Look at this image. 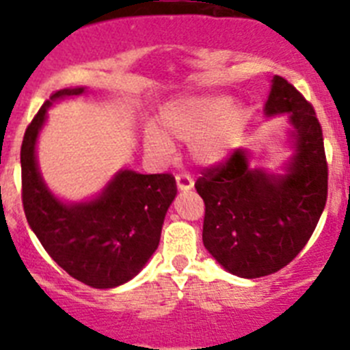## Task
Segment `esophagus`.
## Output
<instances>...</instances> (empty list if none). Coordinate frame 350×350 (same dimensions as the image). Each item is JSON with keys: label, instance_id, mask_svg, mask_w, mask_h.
<instances>
[{"label": "esophagus", "instance_id": "34e87169", "mask_svg": "<svg viewBox=\"0 0 350 350\" xmlns=\"http://www.w3.org/2000/svg\"><path fill=\"white\" fill-rule=\"evenodd\" d=\"M175 180H177L178 191H189V189H193L194 182H193V178H191L189 175H187V173H178L177 177H175Z\"/></svg>", "mask_w": 350, "mask_h": 350}]
</instances>
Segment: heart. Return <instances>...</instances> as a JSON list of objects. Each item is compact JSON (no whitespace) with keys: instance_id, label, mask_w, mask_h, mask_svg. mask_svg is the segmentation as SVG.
<instances>
[{"instance_id":"obj_1","label":"heart","mask_w":350,"mask_h":350,"mask_svg":"<svg viewBox=\"0 0 350 350\" xmlns=\"http://www.w3.org/2000/svg\"><path fill=\"white\" fill-rule=\"evenodd\" d=\"M245 124V110L226 96H191L166 105L159 129L145 131V148L156 157L173 152V140L191 142V156L205 166L219 165L233 152Z\"/></svg>"}]
</instances>
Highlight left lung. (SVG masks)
<instances>
[{
  "label": "left lung",
  "instance_id": "obj_1",
  "mask_svg": "<svg viewBox=\"0 0 350 350\" xmlns=\"http://www.w3.org/2000/svg\"><path fill=\"white\" fill-rule=\"evenodd\" d=\"M265 113H289L295 156L284 175L250 168L237 148L203 170L194 187L205 202L203 243L219 265L258 279L289 265L319 222L327 198V163L315 110L286 79L275 75Z\"/></svg>",
  "mask_w": 350,
  "mask_h": 350
}]
</instances>
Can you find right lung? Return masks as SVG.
Masks as SVG:
<instances>
[{
  "label": "right lung",
  "mask_w": 350,
  "mask_h": 350,
  "mask_svg": "<svg viewBox=\"0 0 350 350\" xmlns=\"http://www.w3.org/2000/svg\"><path fill=\"white\" fill-rule=\"evenodd\" d=\"M83 91H55L27 126L21 147L23 205L43 249L68 275L96 289H108L131 280L156 252L177 184L170 173L120 170L92 202H59L38 172L36 138L47 108Z\"/></svg>",
  "instance_id": "add662e5"
}]
</instances>
